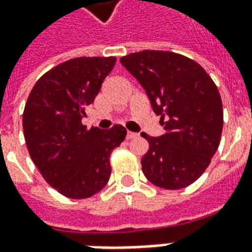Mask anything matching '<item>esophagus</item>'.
<instances>
[{
	"instance_id": "1",
	"label": "esophagus",
	"mask_w": 252,
	"mask_h": 252,
	"mask_svg": "<svg viewBox=\"0 0 252 252\" xmlns=\"http://www.w3.org/2000/svg\"><path fill=\"white\" fill-rule=\"evenodd\" d=\"M137 133L135 132H126V140H131V139H135Z\"/></svg>"
}]
</instances>
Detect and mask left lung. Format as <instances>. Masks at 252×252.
Here are the masks:
<instances>
[{
    "label": "left lung",
    "instance_id": "8db88e82",
    "mask_svg": "<svg viewBox=\"0 0 252 252\" xmlns=\"http://www.w3.org/2000/svg\"><path fill=\"white\" fill-rule=\"evenodd\" d=\"M144 88L165 133H147L141 159L145 178L165 189L192 184L211 163L220 143L223 105L219 91L193 60L172 52L143 50L120 59Z\"/></svg>",
    "mask_w": 252,
    "mask_h": 252
}]
</instances>
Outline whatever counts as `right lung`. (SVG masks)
<instances>
[{"instance_id": "right-lung-1", "label": "right lung", "mask_w": 252, "mask_h": 252, "mask_svg": "<svg viewBox=\"0 0 252 252\" xmlns=\"http://www.w3.org/2000/svg\"><path fill=\"white\" fill-rule=\"evenodd\" d=\"M115 57H79L46 72L28 97L22 126L33 163L50 187L72 199L101 191L111 176L109 156L124 141V126L102 131L81 124Z\"/></svg>"}]
</instances>
